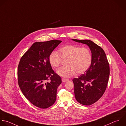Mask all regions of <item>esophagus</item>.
Returning a JSON list of instances; mask_svg holds the SVG:
<instances>
[{
	"instance_id": "obj_1",
	"label": "esophagus",
	"mask_w": 126,
	"mask_h": 126,
	"mask_svg": "<svg viewBox=\"0 0 126 126\" xmlns=\"http://www.w3.org/2000/svg\"><path fill=\"white\" fill-rule=\"evenodd\" d=\"M68 80H69L68 79H64V78H62V82H66V81H67Z\"/></svg>"
}]
</instances>
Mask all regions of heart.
I'll return each instance as SVG.
<instances>
[{
    "mask_svg": "<svg viewBox=\"0 0 126 126\" xmlns=\"http://www.w3.org/2000/svg\"><path fill=\"white\" fill-rule=\"evenodd\" d=\"M62 59L67 60L66 67H62L57 71L61 77L70 78L77 74H82L90 67L92 62V54L90 49L74 45L65 46L59 49V54L53 51L49 56L50 65L53 68L58 67L62 62Z\"/></svg>",
    "mask_w": 126,
    "mask_h": 126,
    "instance_id": "1",
    "label": "heart"
}]
</instances>
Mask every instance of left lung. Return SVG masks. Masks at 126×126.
<instances>
[{
  "mask_svg": "<svg viewBox=\"0 0 126 126\" xmlns=\"http://www.w3.org/2000/svg\"><path fill=\"white\" fill-rule=\"evenodd\" d=\"M72 40L87 45L92 52L93 59L90 68L78 78L73 79L77 101L83 105H91L105 91L110 74L109 63L103 49L92 40Z\"/></svg>",
  "mask_w": 126,
  "mask_h": 126,
  "instance_id": "8db88e82",
  "label": "left lung"
}]
</instances>
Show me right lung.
Masks as SVG:
<instances>
[{"mask_svg":"<svg viewBox=\"0 0 126 126\" xmlns=\"http://www.w3.org/2000/svg\"><path fill=\"white\" fill-rule=\"evenodd\" d=\"M61 42H36L20 59L18 67L19 87L26 98L38 108H48L56 101L57 90L62 80L52 70L48 58ZM49 79L51 81L46 83Z\"/></svg>","mask_w":126,"mask_h":126,"instance_id":"right-lung-1","label":"right lung"}]
</instances>
